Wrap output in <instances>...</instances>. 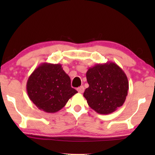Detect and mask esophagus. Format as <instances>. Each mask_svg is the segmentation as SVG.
I'll return each instance as SVG.
<instances>
[{"instance_id": "obj_1", "label": "esophagus", "mask_w": 155, "mask_h": 155, "mask_svg": "<svg viewBox=\"0 0 155 155\" xmlns=\"http://www.w3.org/2000/svg\"><path fill=\"white\" fill-rule=\"evenodd\" d=\"M77 90L78 91V92H79V93H83L84 91V88L83 86H80V87H78L77 89Z\"/></svg>"}]
</instances>
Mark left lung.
Wrapping results in <instances>:
<instances>
[{
  "mask_svg": "<svg viewBox=\"0 0 155 155\" xmlns=\"http://www.w3.org/2000/svg\"><path fill=\"white\" fill-rule=\"evenodd\" d=\"M86 77L89 87L83 96L93 110L109 114L124 104L129 84L126 75L117 64L109 61L95 65L88 69Z\"/></svg>",
  "mask_w": 155,
  "mask_h": 155,
  "instance_id": "8db88e82",
  "label": "left lung"
}]
</instances>
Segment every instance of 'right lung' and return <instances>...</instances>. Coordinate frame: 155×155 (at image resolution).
<instances>
[{
  "mask_svg": "<svg viewBox=\"0 0 155 155\" xmlns=\"http://www.w3.org/2000/svg\"><path fill=\"white\" fill-rule=\"evenodd\" d=\"M27 92L38 109L46 113H56L65 107L78 91L72 88L71 78L61 64L43 63L31 74L27 82Z\"/></svg>",
  "mask_w": 155,
  "mask_h": 155,
  "instance_id": "1",
  "label": "right lung"
}]
</instances>
